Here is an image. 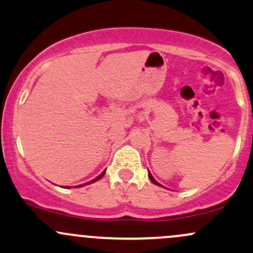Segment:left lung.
I'll use <instances>...</instances> for the list:
<instances>
[{"mask_svg":"<svg viewBox=\"0 0 253 253\" xmlns=\"http://www.w3.org/2000/svg\"><path fill=\"white\" fill-rule=\"evenodd\" d=\"M149 177H150V180H151V181H152V182H154V184H155V185H158V186H161V185H160V184H158V182L156 181V180H155V179H154V176H152V175H151V174H150V173H149Z\"/></svg>","mask_w":253,"mask_h":253,"instance_id":"obj_1","label":"left lung"}]
</instances>
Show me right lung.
<instances>
[{"label":"right lung","instance_id":"1","mask_svg":"<svg viewBox=\"0 0 253 253\" xmlns=\"http://www.w3.org/2000/svg\"><path fill=\"white\" fill-rule=\"evenodd\" d=\"M104 174H105V170H104V171H103V173H102V174H99V175H98V176H97V177H96V179L91 180V181H90V182H87V184H91V182H95V181H98V180H99V179H101V177H102V176H103V175H104ZM84 185H86V184H84ZM82 186H83V185H82ZM82 186H79V187H82Z\"/></svg>","mask_w":253,"mask_h":253}]
</instances>
